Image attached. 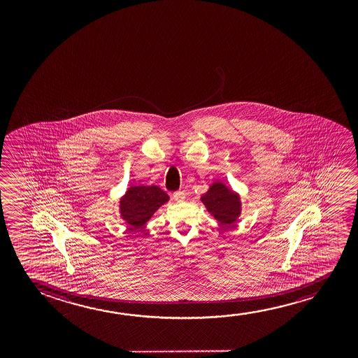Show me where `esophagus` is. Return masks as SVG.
Masks as SVG:
<instances>
[{"mask_svg":"<svg viewBox=\"0 0 358 358\" xmlns=\"http://www.w3.org/2000/svg\"><path fill=\"white\" fill-rule=\"evenodd\" d=\"M173 199L178 201V203H181V201H185V199H186V194H185V192H175V193H173Z\"/></svg>","mask_w":358,"mask_h":358,"instance_id":"1","label":"esophagus"}]
</instances>
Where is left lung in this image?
<instances>
[{
    "mask_svg": "<svg viewBox=\"0 0 358 358\" xmlns=\"http://www.w3.org/2000/svg\"><path fill=\"white\" fill-rule=\"evenodd\" d=\"M201 199L221 225H232L240 215V198L220 182L214 183Z\"/></svg>",
    "mask_w": 358,
    "mask_h": 358,
    "instance_id": "left-lung-1",
    "label": "left lung"
}]
</instances>
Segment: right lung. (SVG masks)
Here are the masks:
<instances>
[{
  "label": "right lung",
  "mask_w": 358,
  "mask_h": 358,
  "mask_svg": "<svg viewBox=\"0 0 358 358\" xmlns=\"http://www.w3.org/2000/svg\"><path fill=\"white\" fill-rule=\"evenodd\" d=\"M167 201L169 196L157 186H133L121 199V215L132 229H141Z\"/></svg>",
  "instance_id": "obj_1"
}]
</instances>
